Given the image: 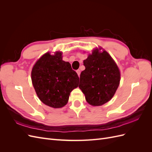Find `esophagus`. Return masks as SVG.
<instances>
[{
  "mask_svg": "<svg viewBox=\"0 0 152 152\" xmlns=\"http://www.w3.org/2000/svg\"><path fill=\"white\" fill-rule=\"evenodd\" d=\"M76 72H77V73L78 75H79V76H80V70H77Z\"/></svg>",
  "mask_w": 152,
  "mask_h": 152,
  "instance_id": "esophagus-1",
  "label": "esophagus"
}]
</instances>
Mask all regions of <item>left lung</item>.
<instances>
[{
    "instance_id": "obj_1",
    "label": "left lung",
    "mask_w": 152,
    "mask_h": 152,
    "mask_svg": "<svg viewBox=\"0 0 152 152\" xmlns=\"http://www.w3.org/2000/svg\"><path fill=\"white\" fill-rule=\"evenodd\" d=\"M99 49H94L84 60L86 69L80 73L79 85L87 102L93 106H101L109 102L121 80L115 62L106 50L99 52Z\"/></svg>"
}]
</instances>
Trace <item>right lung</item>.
<instances>
[{
	"label": "right lung",
	"mask_w": 152,
	"mask_h": 152,
	"mask_svg": "<svg viewBox=\"0 0 152 152\" xmlns=\"http://www.w3.org/2000/svg\"><path fill=\"white\" fill-rule=\"evenodd\" d=\"M31 81L37 95L45 104L62 108L68 103L73 89L78 87L79 78L69 62L63 61L62 53L44 54L31 70Z\"/></svg>",
	"instance_id": "obj_1"
}]
</instances>
